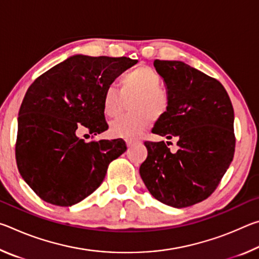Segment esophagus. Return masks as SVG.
Returning <instances> with one entry per match:
<instances>
[{"mask_svg": "<svg viewBox=\"0 0 259 259\" xmlns=\"http://www.w3.org/2000/svg\"><path fill=\"white\" fill-rule=\"evenodd\" d=\"M138 143H139L138 139H126V145H128V147L136 145V144H138Z\"/></svg>", "mask_w": 259, "mask_h": 259, "instance_id": "obj_1", "label": "esophagus"}]
</instances>
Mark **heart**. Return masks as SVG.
I'll list each match as a JSON object with an SVG mask.
<instances>
[{"mask_svg":"<svg viewBox=\"0 0 259 259\" xmlns=\"http://www.w3.org/2000/svg\"><path fill=\"white\" fill-rule=\"evenodd\" d=\"M121 90L124 95H135L130 105L133 113L113 121L111 131L116 136L136 137L146 129L154 119L163 117L170 107L169 93L161 84V76L146 65H140L121 78ZM105 115L114 119L121 113V93L108 87L103 96Z\"/></svg>","mask_w":259,"mask_h":259,"instance_id":"b5f03b06","label":"heart"}]
</instances>
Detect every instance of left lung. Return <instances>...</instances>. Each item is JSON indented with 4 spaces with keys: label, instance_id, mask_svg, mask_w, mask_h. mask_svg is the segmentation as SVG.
<instances>
[{
    "label": "left lung",
    "instance_id": "left-lung-1",
    "mask_svg": "<svg viewBox=\"0 0 259 259\" xmlns=\"http://www.w3.org/2000/svg\"><path fill=\"white\" fill-rule=\"evenodd\" d=\"M170 96V107L153 134L176 137L145 142L147 157L140 177L154 198L174 208H185L209 198L229 169L235 151L234 109L216 78L183 61H154Z\"/></svg>",
    "mask_w": 259,
    "mask_h": 259
}]
</instances>
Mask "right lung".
Segmentation results:
<instances>
[{
    "label": "right lung",
    "mask_w": 259,
    "mask_h": 259,
    "mask_svg": "<svg viewBox=\"0 0 259 259\" xmlns=\"http://www.w3.org/2000/svg\"><path fill=\"white\" fill-rule=\"evenodd\" d=\"M137 60L73 56L29 85L19 109L17 166L38 198L71 207L97 190L113 160L126 150L123 139L77 137L108 129L103 109L105 90Z\"/></svg>",
    "instance_id": "1"
}]
</instances>
